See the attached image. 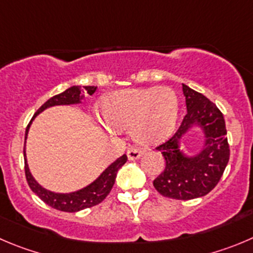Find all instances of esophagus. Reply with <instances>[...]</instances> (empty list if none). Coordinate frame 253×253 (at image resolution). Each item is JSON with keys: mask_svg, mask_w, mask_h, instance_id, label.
Instances as JSON below:
<instances>
[{"mask_svg": "<svg viewBox=\"0 0 253 253\" xmlns=\"http://www.w3.org/2000/svg\"><path fill=\"white\" fill-rule=\"evenodd\" d=\"M143 151L141 150V148H137V147H131L128 148V151H127V156H128V160H131V161H134V160H138L142 156Z\"/></svg>", "mask_w": 253, "mask_h": 253, "instance_id": "34e87169", "label": "esophagus"}]
</instances>
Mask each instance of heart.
<instances>
[{"label": "heart", "mask_w": 253, "mask_h": 253, "mask_svg": "<svg viewBox=\"0 0 253 253\" xmlns=\"http://www.w3.org/2000/svg\"><path fill=\"white\" fill-rule=\"evenodd\" d=\"M106 125L115 131L131 128L136 142L151 146L167 140L178 117V98L169 87L122 89L101 103Z\"/></svg>", "instance_id": "heart-1"}]
</instances>
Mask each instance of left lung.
Listing matches in <instances>:
<instances>
[{
	"label": "left lung",
	"mask_w": 253,
	"mask_h": 253,
	"mask_svg": "<svg viewBox=\"0 0 253 253\" xmlns=\"http://www.w3.org/2000/svg\"><path fill=\"white\" fill-rule=\"evenodd\" d=\"M182 91L187 113L176 133L156 147L165 157L166 167L153 186L165 197L192 200L207 195L218 183L230 160V146L225 119L217 106L186 84ZM193 126L204 132V148L197 155L186 156L179 150L180 140Z\"/></svg>",
	"instance_id": "8db88e82"
}]
</instances>
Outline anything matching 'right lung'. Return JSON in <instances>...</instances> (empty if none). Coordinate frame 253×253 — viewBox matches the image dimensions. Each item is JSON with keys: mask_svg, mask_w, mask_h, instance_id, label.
<instances>
[{"mask_svg": "<svg viewBox=\"0 0 253 253\" xmlns=\"http://www.w3.org/2000/svg\"><path fill=\"white\" fill-rule=\"evenodd\" d=\"M84 91L88 94H93L94 91L97 89V87L94 86H84ZM84 91L80 86H72L70 88L66 89L65 92L60 94H56L53 97L49 98L48 101L43 103L41 107L37 110L35 113L32 120L28 124L27 128H26L25 134V147H26V138H27L28 129H30L31 124L35 120L39 113L46 108L52 107V106H60V105H76V103H81V100L84 97ZM23 156H25V173L26 180H27L28 186L44 204L48 206L53 207V209L58 210V211L63 212H77L81 210L88 209V207L96 206V205L101 204V202L107 197L108 193L112 190L113 185H115L116 176H117V171L126 164L127 156H121L120 159L116 160L115 162L110 165L100 176L96 178L92 183H89L86 187L81 188L79 191L70 193H56L52 191L46 190L42 187L39 182L34 178V176L31 174L30 169H28L27 160H26V151L23 148Z\"/></svg>", "mask_w": 253, "mask_h": 253, "instance_id": "obj_1", "label": "right lung"}]
</instances>
